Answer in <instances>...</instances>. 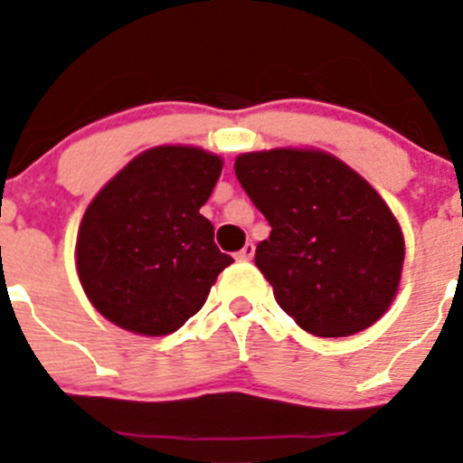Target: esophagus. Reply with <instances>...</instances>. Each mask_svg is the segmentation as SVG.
I'll list each match as a JSON object with an SVG mask.
<instances>
[{
  "label": "esophagus",
  "instance_id": "1",
  "mask_svg": "<svg viewBox=\"0 0 463 463\" xmlns=\"http://www.w3.org/2000/svg\"><path fill=\"white\" fill-rule=\"evenodd\" d=\"M253 255H255V246L253 244H246L244 249H241L240 253L235 255V258L240 260V261H249V260H253Z\"/></svg>",
  "mask_w": 463,
  "mask_h": 463
}]
</instances>
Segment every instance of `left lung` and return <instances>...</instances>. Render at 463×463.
<instances>
[{
    "mask_svg": "<svg viewBox=\"0 0 463 463\" xmlns=\"http://www.w3.org/2000/svg\"><path fill=\"white\" fill-rule=\"evenodd\" d=\"M235 175L270 226L255 266L278 305L322 338L374 325L394 300L405 258L381 194L318 149L241 154Z\"/></svg>",
    "mask_w": 463,
    "mask_h": 463,
    "instance_id": "8db88e82",
    "label": "left lung"
}]
</instances>
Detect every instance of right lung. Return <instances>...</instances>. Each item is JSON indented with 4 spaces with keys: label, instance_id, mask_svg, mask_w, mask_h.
I'll return each instance as SVG.
<instances>
[{
    "label": "right lung",
    "instance_id": "1",
    "mask_svg": "<svg viewBox=\"0 0 463 463\" xmlns=\"http://www.w3.org/2000/svg\"><path fill=\"white\" fill-rule=\"evenodd\" d=\"M222 158L163 145L129 161L89 203L78 231V275L91 305L123 329L165 335L203 307L232 264L199 208Z\"/></svg>",
    "mask_w": 463,
    "mask_h": 463
}]
</instances>
